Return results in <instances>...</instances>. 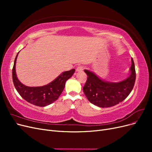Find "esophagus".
Masks as SVG:
<instances>
[{
  "label": "esophagus",
  "mask_w": 152,
  "mask_h": 152,
  "mask_svg": "<svg viewBox=\"0 0 152 152\" xmlns=\"http://www.w3.org/2000/svg\"><path fill=\"white\" fill-rule=\"evenodd\" d=\"M84 69V66H77V68H76V71L77 72H82Z\"/></svg>",
  "instance_id": "34e87169"
}]
</instances>
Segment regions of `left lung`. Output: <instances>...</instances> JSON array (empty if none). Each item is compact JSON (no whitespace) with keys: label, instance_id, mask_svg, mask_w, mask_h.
<instances>
[{"label":"left lung","instance_id":"1","mask_svg":"<svg viewBox=\"0 0 152 152\" xmlns=\"http://www.w3.org/2000/svg\"><path fill=\"white\" fill-rule=\"evenodd\" d=\"M131 75L122 82H106L100 79L94 73L85 70L87 75L83 91L89 102L102 108L111 107L122 102L129 95L136 80L134 63L131 59Z\"/></svg>","mask_w":152,"mask_h":152}]
</instances>
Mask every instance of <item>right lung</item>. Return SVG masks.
I'll use <instances>...</instances> for the list:
<instances>
[{"label": "right lung", "mask_w": 152, "mask_h": 152, "mask_svg": "<svg viewBox=\"0 0 152 152\" xmlns=\"http://www.w3.org/2000/svg\"><path fill=\"white\" fill-rule=\"evenodd\" d=\"M18 53L12 71L13 84L18 93L27 102L38 107H45L57 100L65 88L66 81L73 75L75 69L62 73L48 85L41 87H28L21 84L16 77L15 66Z\"/></svg>", "instance_id": "right-lung-1"}]
</instances>
